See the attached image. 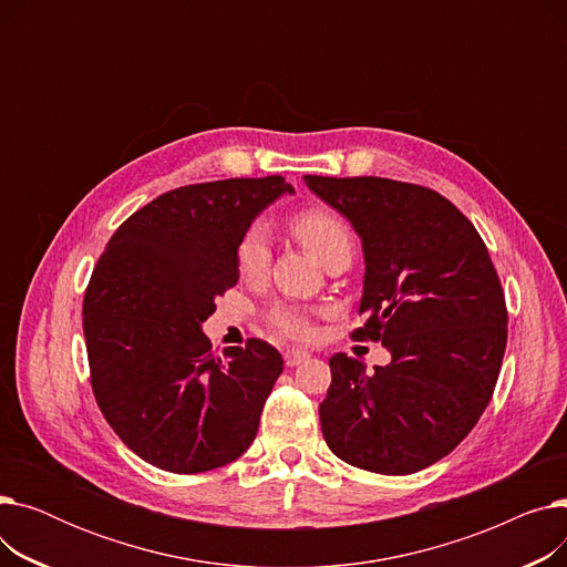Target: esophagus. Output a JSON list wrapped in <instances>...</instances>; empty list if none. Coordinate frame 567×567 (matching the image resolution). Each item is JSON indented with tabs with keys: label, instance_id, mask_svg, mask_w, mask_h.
Here are the masks:
<instances>
[{
	"label": "esophagus",
	"instance_id": "obj_1",
	"mask_svg": "<svg viewBox=\"0 0 567 567\" xmlns=\"http://www.w3.org/2000/svg\"><path fill=\"white\" fill-rule=\"evenodd\" d=\"M308 359H310V353H308L306 349H287V351H285V363H287L289 368L301 365V363H306Z\"/></svg>",
	"mask_w": 567,
	"mask_h": 567
}]
</instances>
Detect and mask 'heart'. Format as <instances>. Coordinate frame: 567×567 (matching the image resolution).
I'll return each instance as SVG.
<instances>
[{
    "mask_svg": "<svg viewBox=\"0 0 567 567\" xmlns=\"http://www.w3.org/2000/svg\"><path fill=\"white\" fill-rule=\"evenodd\" d=\"M291 227L303 246L312 252V257H317L321 264L340 250H351L353 244L347 223L340 216L326 212V208H308V212L293 218ZM268 259H271V236H268L266 225L257 223L244 234L241 244H238V274L248 280H257L266 274ZM268 319H271L276 331L293 340H310L315 333L308 312L301 308L276 306Z\"/></svg>",
    "mask_w": 567,
    "mask_h": 567,
    "instance_id": "b5f03b06",
    "label": "heart"
}]
</instances>
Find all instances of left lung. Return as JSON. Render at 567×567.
Here are the masks:
<instances>
[{
    "label": "left lung",
    "mask_w": 567,
    "mask_h": 567,
    "mask_svg": "<svg viewBox=\"0 0 567 567\" xmlns=\"http://www.w3.org/2000/svg\"><path fill=\"white\" fill-rule=\"evenodd\" d=\"M363 246L359 340H381L372 374L336 353L319 404L329 449L351 466L406 475L475 427L508 340L503 289L481 234L439 193L381 176H306Z\"/></svg>",
    "instance_id": "8db88e82"
}]
</instances>
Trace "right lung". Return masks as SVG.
I'll return each mask as SVG.
<instances>
[{"mask_svg": "<svg viewBox=\"0 0 567 567\" xmlns=\"http://www.w3.org/2000/svg\"><path fill=\"white\" fill-rule=\"evenodd\" d=\"M293 188L282 176L169 190L114 231L82 303L92 389L110 427L144 462L204 473L241 457L282 372L276 347L212 351L202 323L238 282L255 218Z\"/></svg>", "mask_w": 567, "mask_h": 567, "instance_id": "right-lung-1", "label": "right lung"}]
</instances>
